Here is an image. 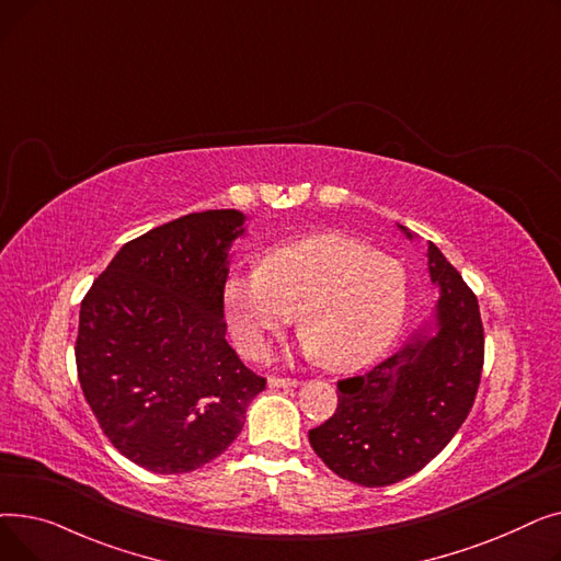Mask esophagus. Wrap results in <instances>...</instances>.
<instances>
[{
  "instance_id": "34e87169",
  "label": "esophagus",
  "mask_w": 561,
  "mask_h": 561,
  "mask_svg": "<svg viewBox=\"0 0 561 561\" xmlns=\"http://www.w3.org/2000/svg\"><path fill=\"white\" fill-rule=\"evenodd\" d=\"M268 385H271V387H275V389L298 387V379H296V377H277V375H271V377H268Z\"/></svg>"
}]
</instances>
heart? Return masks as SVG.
Returning a JSON list of instances; mask_svg holds the SVG:
<instances>
[{"label":"heart","instance_id":"1","mask_svg":"<svg viewBox=\"0 0 561 561\" xmlns=\"http://www.w3.org/2000/svg\"><path fill=\"white\" fill-rule=\"evenodd\" d=\"M402 263L343 233H316L265 250L259 271L233 273L222 309L233 341L250 357L298 313L302 350L332 370L373 364L407 316Z\"/></svg>","mask_w":561,"mask_h":561}]
</instances>
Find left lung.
Masks as SVG:
<instances>
[{"instance_id":"obj_1","label":"left lung","mask_w":561,"mask_h":561,"mask_svg":"<svg viewBox=\"0 0 561 561\" xmlns=\"http://www.w3.org/2000/svg\"><path fill=\"white\" fill-rule=\"evenodd\" d=\"M427 265L440 288L434 332L416 334L366 375L339 379L336 411L309 430L316 455L347 482L389 486L419 473L476 402L484 366L478 298L434 243Z\"/></svg>"}]
</instances>
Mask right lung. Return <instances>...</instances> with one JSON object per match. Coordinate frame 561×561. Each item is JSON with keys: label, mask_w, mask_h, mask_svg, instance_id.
Listing matches in <instances>:
<instances>
[{"label": "right lung", "mask_w": 561, "mask_h": 561, "mask_svg": "<svg viewBox=\"0 0 561 561\" xmlns=\"http://www.w3.org/2000/svg\"><path fill=\"white\" fill-rule=\"evenodd\" d=\"M236 209L188 214L125 243L85 293L75 345L85 402L129 461L191 473L241 434L265 389L225 341Z\"/></svg>", "instance_id": "obj_1"}]
</instances>
